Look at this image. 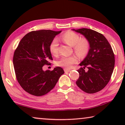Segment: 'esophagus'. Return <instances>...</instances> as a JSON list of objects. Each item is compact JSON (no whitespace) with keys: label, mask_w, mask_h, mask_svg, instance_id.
<instances>
[{"label":"esophagus","mask_w":125,"mask_h":125,"mask_svg":"<svg viewBox=\"0 0 125 125\" xmlns=\"http://www.w3.org/2000/svg\"><path fill=\"white\" fill-rule=\"evenodd\" d=\"M71 69H68V68H64V71L65 72H69L70 71Z\"/></svg>","instance_id":"esophagus-1"}]
</instances>
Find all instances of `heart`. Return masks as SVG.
Segmentation results:
<instances>
[{
    "label": "heart",
    "mask_w": 125,
    "mask_h": 125,
    "mask_svg": "<svg viewBox=\"0 0 125 125\" xmlns=\"http://www.w3.org/2000/svg\"><path fill=\"white\" fill-rule=\"evenodd\" d=\"M61 39L65 43L73 47V50L80 58H83L88 54L89 51V42L85 38H81L78 33L71 31H67L61 36ZM58 42L53 39L50 45V50L55 56L58 54ZM78 58L75 54L69 56H62L56 62V65L69 68L71 65L77 62Z\"/></svg>",
    "instance_id": "1"
}]
</instances>
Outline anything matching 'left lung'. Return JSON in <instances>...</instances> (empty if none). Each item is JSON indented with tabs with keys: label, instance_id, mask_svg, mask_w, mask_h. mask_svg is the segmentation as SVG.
Returning a JSON list of instances; mask_svg holds the SVG:
<instances>
[{
	"label": "left lung",
	"instance_id": "left-lung-1",
	"mask_svg": "<svg viewBox=\"0 0 125 125\" xmlns=\"http://www.w3.org/2000/svg\"><path fill=\"white\" fill-rule=\"evenodd\" d=\"M73 30L83 35L90 45L88 55L79 64L83 67L77 71L79 77L76 84L84 92L94 94L104 88L110 80L115 55L109 42L101 33L86 28ZM86 67L88 71H85Z\"/></svg>",
	"mask_w": 125,
	"mask_h": 125
}]
</instances>
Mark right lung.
I'll return each instance as SVG.
<instances>
[{"mask_svg": "<svg viewBox=\"0 0 125 125\" xmlns=\"http://www.w3.org/2000/svg\"><path fill=\"white\" fill-rule=\"evenodd\" d=\"M61 31L50 30L33 31L21 40L15 50L13 64L16 79L25 92L41 96L53 88L64 74L61 67L44 71L45 65L53 60L50 50L51 42Z\"/></svg>", "mask_w": 125, "mask_h": 125, "instance_id": "add662e5", "label": "right lung"}]
</instances>
